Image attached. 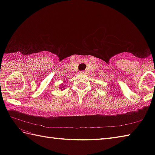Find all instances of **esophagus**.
I'll return each mask as SVG.
<instances>
[{
    "mask_svg": "<svg viewBox=\"0 0 155 155\" xmlns=\"http://www.w3.org/2000/svg\"><path fill=\"white\" fill-rule=\"evenodd\" d=\"M81 73H82V74H86V71H81Z\"/></svg>",
    "mask_w": 155,
    "mask_h": 155,
    "instance_id": "esophagus-1",
    "label": "esophagus"
}]
</instances>
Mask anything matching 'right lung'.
Wrapping results in <instances>:
<instances>
[{
    "label": "right lung",
    "mask_w": 155,
    "mask_h": 155,
    "mask_svg": "<svg viewBox=\"0 0 155 155\" xmlns=\"http://www.w3.org/2000/svg\"><path fill=\"white\" fill-rule=\"evenodd\" d=\"M65 81H64V83H62L61 85H60V86H59V88H60V89H61V90H65V85H64V83H65Z\"/></svg>",
    "instance_id": "1"
}]
</instances>
